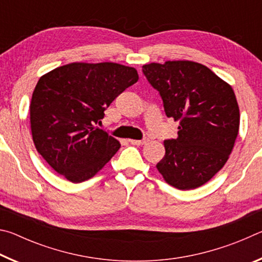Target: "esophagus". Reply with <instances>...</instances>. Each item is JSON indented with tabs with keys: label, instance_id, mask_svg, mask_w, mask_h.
Returning <instances> with one entry per match:
<instances>
[{
	"label": "esophagus",
	"instance_id": "1",
	"mask_svg": "<svg viewBox=\"0 0 262 262\" xmlns=\"http://www.w3.org/2000/svg\"><path fill=\"white\" fill-rule=\"evenodd\" d=\"M130 144H134V145H143L145 143H148L149 142V139L148 137H144V139L142 140H129Z\"/></svg>",
	"mask_w": 262,
	"mask_h": 262
}]
</instances>
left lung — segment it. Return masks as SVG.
<instances>
[{
  "label": "left lung",
  "mask_w": 262,
  "mask_h": 262,
  "mask_svg": "<svg viewBox=\"0 0 262 262\" xmlns=\"http://www.w3.org/2000/svg\"><path fill=\"white\" fill-rule=\"evenodd\" d=\"M142 72L162 97L166 117L180 122L178 137L164 141L165 156L157 170L176 188L200 187L224 166L237 139L232 88L192 61L144 64Z\"/></svg>",
  "instance_id": "obj_1"
}]
</instances>
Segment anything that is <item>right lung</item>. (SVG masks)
<instances>
[{
  "instance_id": "right-lung-1",
  "label": "right lung",
  "mask_w": 262,
  "mask_h": 262,
  "mask_svg": "<svg viewBox=\"0 0 262 262\" xmlns=\"http://www.w3.org/2000/svg\"><path fill=\"white\" fill-rule=\"evenodd\" d=\"M137 79L135 68L113 62H75L40 77L30 105L31 132L38 152L54 171L82 183L114 156L120 143L96 125Z\"/></svg>"
}]
</instances>
